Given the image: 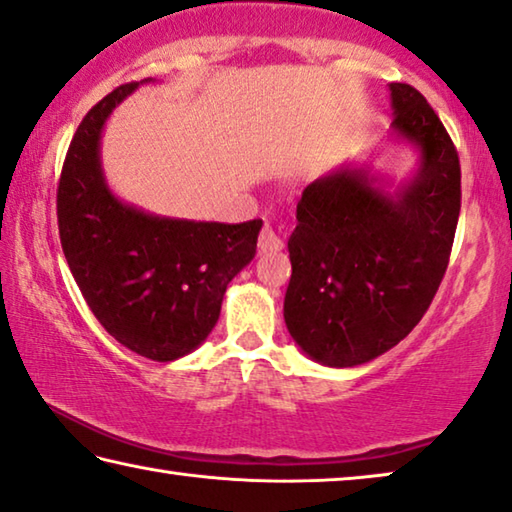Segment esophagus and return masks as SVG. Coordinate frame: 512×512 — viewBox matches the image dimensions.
<instances>
[{"label": "esophagus", "mask_w": 512, "mask_h": 512, "mask_svg": "<svg viewBox=\"0 0 512 512\" xmlns=\"http://www.w3.org/2000/svg\"><path fill=\"white\" fill-rule=\"evenodd\" d=\"M259 250L262 253H278V250H282V239L275 234V230L271 225H264L262 232H259Z\"/></svg>", "instance_id": "1"}]
</instances>
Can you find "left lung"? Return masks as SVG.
<instances>
[{
    "instance_id": "8db88e82",
    "label": "left lung",
    "mask_w": 512,
    "mask_h": 512,
    "mask_svg": "<svg viewBox=\"0 0 512 512\" xmlns=\"http://www.w3.org/2000/svg\"><path fill=\"white\" fill-rule=\"evenodd\" d=\"M392 132L419 161L385 191L369 166L344 164L314 180L289 237L285 323L300 351L326 367L387 353L421 321L449 264L460 214V161L417 88L389 84Z\"/></svg>"
}]
</instances>
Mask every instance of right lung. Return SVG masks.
Wrapping results in <instances>:
<instances>
[{
    "label": "right lung",
    "instance_id": "add662e5",
    "mask_svg": "<svg viewBox=\"0 0 512 512\" xmlns=\"http://www.w3.org/2000/svg\"><path fill=\"white\" fill-rule=\"evenodd\" d=\"M136 86H118L81 120L63 161L56 218L63 255L95 319L129 351L173 362L216 326L227 285L255 257L262 221L154 216L113 196L100 159L102 129Z\"/></svg>",
    "mask_w": 512,
    "mask_h": 512
}]
</instances>
